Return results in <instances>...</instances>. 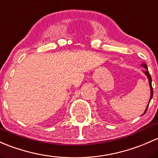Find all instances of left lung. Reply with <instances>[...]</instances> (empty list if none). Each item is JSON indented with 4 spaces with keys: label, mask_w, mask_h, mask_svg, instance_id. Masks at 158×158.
<instances>
[{
    "label": "left lung",
    "mask_w": 158,
    "mask_h": 158,
    "mask_svg": "<svg viewBox=\"0 0 158 158\" xmlns=\"http://www.w3.org/2000/svg\"><path fill=\"white\" fill-rule=\"evenodd\" d=\"M141 66H143V67H144L146 69L145 71H143V72H144V74H146V76H147L148 78V81H149V85H150V88H151V98H150V100H149V103H150L151 100H152V98L153 97V88H152V77H151L150 74H149V71H148V66L146 65L145 63H143V64H141ZM148 105H149V104H148ZM148 106H147V108H146V110H145V112L144 113V114L146 113V111H147L148 107ZM144 114H143V115H144Z\"/></svg>",
    "instance_id": "left-lung-1"
}]
</instances>
